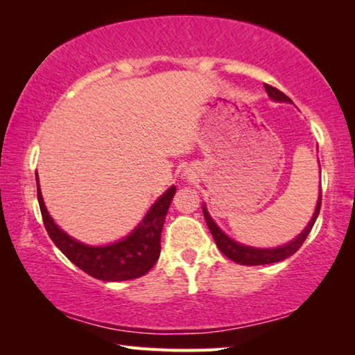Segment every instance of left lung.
Here are the masks:
<instances>
[{"label":"left lung","instance_id":"8db88e82","mask_svg":"<svg viewBox=\"0 0 355 355\" xmlns=\"http://www.w3.org/2000/svg\"><path fill=\"white\" fill-rule=\"evenodd\" d=\"M264 89H266L269 97L275 101H291L284 92L279 91L277 87L269 86V84H264ZM320 209H321V191H320V197H318V203H316L313 218H311V220L309 222V225L305 227V230L300 233V235L294 239V241L282 245V248H275V249H255V248H249V245L238 244L233 241V239L228 238L225 233L214 224V220L209 218V214L205 209V207H203V216H205L207 225L209 228V232H211L216 245H218L222 254H224L227 258H230V260H233L235 263L245 264V266H258V264L277 263V261L285 260V258H288V257H291L293 254H296V252L300 249V245H302L305 239H307L309 233L311 232V228H313L318 214H320Z\"/></svg>","mask_w":355,"mask_h":355}]
</instances>
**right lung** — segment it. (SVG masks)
Returning a JSON list of instances; mask_svg holds the SVG:
<instances>
[{"instance_id":"right-lung-1","label":"right lung","mask_w":355,"mask_h":355,"mask_svg":"<svg viewBox=\"0 0 355 355\" xmlns=\"http://www.w3.org/2000/svg\"><path fill=\"white\" fill-rule=\"evenodd\" d=\"M37 180V178H35ZM175 196V186L167 189L153 203L146 218L136 230L119 243L105 248H92L75 241L59 228L48 214L42 199L37 180V199L46 233L58 249L94 279L105 282H122L137 279L147 274L158 261L161 252V230H163L167 209Z\"/></svg>"}]
</instances>
